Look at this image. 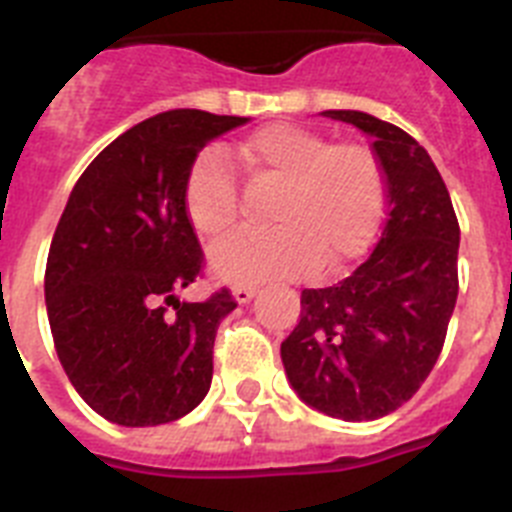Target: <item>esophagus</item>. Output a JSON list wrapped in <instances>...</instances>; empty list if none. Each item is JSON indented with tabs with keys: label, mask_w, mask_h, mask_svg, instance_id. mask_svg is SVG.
<instances>
[{
	"label": "esophagus",
	"mask_w": 512,
	"mask_h": 512,
	"mask_svg": "<svg viewBox=\"0 0 512 512\" xmlns=\"http://www.w3.org/2000/svg\"><path fill=\"white\" fill-rule=\"evenodd\" d=\"M253 295H256V287H235V289H233L235 302H241V305H246V302H251Z\"/></svg>",
	"instance_id": "1"
}]
</instances>
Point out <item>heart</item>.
<instances>
[{
  "label": "heart",
  "mask_w": 512,
  "mask_h": 512,
  "mask_svg": "<svg viewBox=\"0 0 512 512\" xmlns=\"http://www.w3.org/2000/svg\"><path fill=\"white\" fill-rule=\"evenodd\" d=\"M251 182L279 184L261 235H235L212 248L217 279L235 287L277 282L354 261L377 235L387 184L377 153L364 143H333L325 133L289 122L253 130L233 151ZM182 205L205 241L238 223V182L228 158L207 148L184 176Z\"/></svg>",
  "instance_id": "b5f03b06"
}]
</instances>
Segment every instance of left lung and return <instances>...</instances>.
Here are the masks:
<instances>
[{
    "label": "left lung",
    "instance_id": "8db88e82",
    "mask_svg": "<svg viewBox=\"0 0 512 512\" xmlns=\"http://www.w3.org/2000/svg\"><path fill=\"white\" fill-rule=\"evenodd\" d=\"M372 135L390 212L351 277L302 289L282 341L297 395L341 420H377L408 402L438 361L459 295V220L436 164L413 135L356 110H325Z\"/></svg>",
    "mask_w": 512,
    "mask_h": 512
}]
</instances>
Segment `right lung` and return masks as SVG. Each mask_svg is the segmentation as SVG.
<instances>
[{"mask_svg":"<svg viewBox=\"0 0 512 512\" xmlns=\"http://www.w3.org/2000/svg\"><path fill=\"white\" fill-rule=\"evenodd\" d=\"M243 122L202 110L138 122L87 166L58 220L45 264L53 343L81 400L110 423H171L210 390L217 325L235 300L228 289L176 297L205 266L182 187L197 153Z\"/></svg>","mask_w":512,"mask_h":512,"instance_id":"right-lung-1","label":"right lung"}]
</instances>
